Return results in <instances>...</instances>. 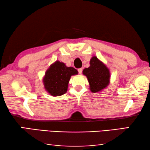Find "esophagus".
Wrapping results in <instances>:
<instances>
[{"mask_svg":"<svg viewBox=\"0 0 150 150\" xmlns=\"http://www.w3.org/2000/svg\"><path fill=\"white\" fill-rule=\"evenodd\" d=\"M82 71H83L82 68H79V69H78V72L79 74H81V73H82Z\"/></svg>","mask_w":150,"mask_h":150,"instance_id":"esophagus-1","label":"esophagus"}]
</instances>
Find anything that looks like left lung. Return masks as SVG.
<instances>
[{
	"instance_id": "1",
	"label": "left lung",
	"mask_w": 150,
	"mask_h": 150,
	"mask_svg": "<svg viewBox=\"0 0 150 150\" xmlns=\"http://www.w3.org/2000/svg\"><path fill=\"white\" fill-rule=\"evenodd\" d=\"M87 77L92 93H98L105 88L110 83V71L104 63L94 56L90 60V67L83 71Z\"/></svg>"
}]
</instances>
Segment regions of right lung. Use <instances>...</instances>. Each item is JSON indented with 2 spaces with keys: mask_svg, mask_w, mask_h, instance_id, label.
<instances>
[{
  "mask_svg": "<svg viewBox=\"0 0 150 150\" xmlns=\"http://www.w3.org/2000/svg\"><path fill=\"white\" fill-rule=\"evenodd\" d=\"M77 74L75 68L67 67L65 63L56 61L45 73L43 79L45 89L54 96L62 95L67 92L71 77Z\"/></svg>",
  "mask_w": 150,
  "mask_h": 150,
  "instance_id": "1",
  "label": "right lung"
}]
</instances>
